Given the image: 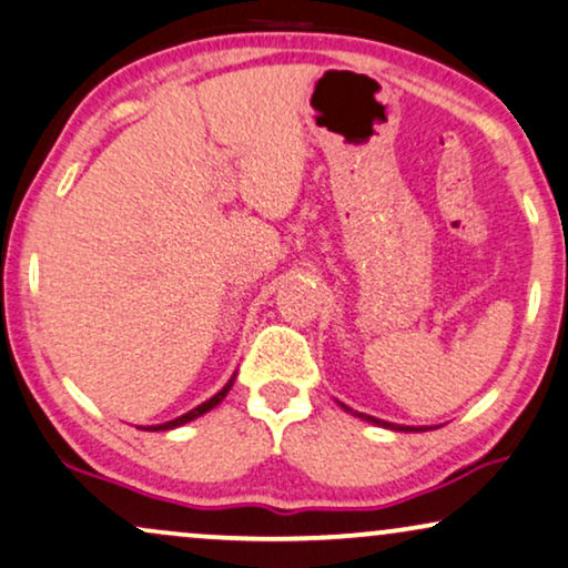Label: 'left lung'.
<instances>
[{
  "label": "left lung",
  "instance_id": "left-lung-1",
  "mask_svg": "<svg viewBox=\"0 0 568 568\" xmlns=\"http://www.w3.org/2000/svg\"><path fill=\"white\" fill-rule=\"evenodd\" d=\"M341 408H346V412H351L354 416H358V419L364 422H372V425L383 427V429H393V433H427V429H437V427H408V425H393V422H385V419H377V416H369V414H358L354 412V408H348L346 404H341Z\"/></svg>",
  "mask_w": 568,
  "mask_h": 568
}]
</instances>
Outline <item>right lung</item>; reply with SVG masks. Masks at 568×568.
<instances>
[{"label":"right lung","mask_w":568,"mask_h":568,"mask_svg":"<svg viewBox=\"0 0 568 568\" xmlns=\"http://www.w3.org/2000/svg\"><path fill=\"white\" fill-rule=\"evenodd\" d=\"M233 383H235V375L227 379L225 383V387H222V390H217L214 393V396L210 398V400H204V404H199L196 408H191L189 414H183V416H178V419H170V422H164V425H152V427H139V429H149V433H164V429H175V427H183V425H189V422H193V419H199V416H204L206 412H212L214 406H220L222 400H225V396L227 393H231V387H233Z\"/></svg>","instance_id":"1"}]
</instances>
